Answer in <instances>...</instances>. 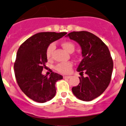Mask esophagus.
Instances as JSON below:
<instances>
[{
  "label": "esophagus",
  "instance_id": "1",
  "mask_svg": "<svg viewBox=\"0 0 126 126\" xmlns=\"http://www.w3.org/2000/svg\"><path fill=\"white\" fill-rule=\"evenodd\" d=\"M71 76H63V78H66V79H69V78H71Z\"/></svg>",
  "mask_w": 126,
  "mask_h": 126
}]
</instances>
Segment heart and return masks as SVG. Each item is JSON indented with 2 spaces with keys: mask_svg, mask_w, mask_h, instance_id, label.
I'll return each mask as SVG.
<instances>
[{
  "mask_svg": "<svg viewBox=\"0 0 126 126\" xmlns=\"http://www.w3.org/2000/svg\"><path fill=\"white\" fill-rule=\"evenodd\" d=\"M62 47H63L66 51L68 52H73L74 50V45L73 44L72 42H63L62 44ZM55 49V44H51L47 48V51H46V55H47V57L48 58H50L52 57V53L53 51ZM72 67V63L70 62H64V63H61L57 64L56 66V69L58 71V72L61 73H63V74H66V73H69L70 71L71 68Z\"/></svg>",
  "mask_w": 126,
  "mask_h": 126,
  "instance_id": "obj_1",
  "label": "heart"
}]
</instances>
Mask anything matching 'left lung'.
<instances>
[{
    "mask_svg": "<svg viewBox=\"0 0 126 126\" xmlns=\"http://www.w3.org/2000/svg\"><path fill=\"white\" fill-rule=\"evenodd\" d=\"M66 37L80 46L82 60L77 71L87 74L79 77L80 82L72 92L79 100H92L102 95L110 82L113 62L109 49L100 39L87 31H74Z\"/></svg>",
    "mask_w": 126,
    "mask_h": 126,
    "instance_id": "left-lung-1",
    "label": "left lung"
}]
</instances>
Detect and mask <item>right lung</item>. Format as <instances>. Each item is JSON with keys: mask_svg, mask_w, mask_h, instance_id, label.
<instances>
[{"mask_svg": "<svg viewBox=\"0 0 126 126\" xmlns=\"http://www.w3.org/2000/svg\"><path fill=\"white\" fill-rule=\"evenodd\" d=\"M66 34L39 32L28 38L18 48L14 64L16 79L23 92L35 102L45 103L55 95V82L63 76L52 72L48 78L42 71L46 67V51L49 45Z\"/></svg>", "mask_w": 126, "mask_h": 126, "instance_id": "right-lung-1", "label": "right lung"}]
</instances>
